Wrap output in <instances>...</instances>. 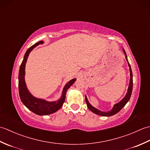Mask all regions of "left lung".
<instances>
[{
  "label": "left lung",
  "mask_w": 150,
  "mask_h": 150,
  "mask_svg": "<svg viewBox=\"0 0 150 150\" xmlns=\"http://www.w3.org/2000/svg\"><path fill=\"white\" fill-rule=\"evenodd\" d=\"M124 54L126 55V59L128 61V59H127V56H126V53L125 52L124 50H123ZM128 66L129 67V71H130V80H129V85L128 87V92H127L126 95L123 99L120 101L119 103H117L116 104L114 105V106L113 108V109L111 110V111H108V112H104V111H101L98 110L96 108H95L94 107H93L89 103V102L88 100V98L86 97V96L85 97V100H86V103L87 104V106L88 108L90 109L92 112H93L94 113L98 115H101V116H106V117H110V116H112L113 115L117 113L119 111L122 109V108L125 106L126 104V103H128L129 101L130 97H131L132 95V89H133V74H132V69H131V66H130V64L128 62Z\"/></svg>",
  "instance_id": "1"
}]
</instances>
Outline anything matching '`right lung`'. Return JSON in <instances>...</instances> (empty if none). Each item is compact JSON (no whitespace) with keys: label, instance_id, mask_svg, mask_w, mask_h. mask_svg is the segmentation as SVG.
<instances>
[{"label":"right lung","instance_id":"right-lung-1","mask_svg":"<svg viewBox=\"0 0 150 150\" xmlns=\"http://www.w3.org/2000/svg\"><path fill=\"white\" fill-rule=\"evenodd\" d=\"M43 44V41L40 40L39 42L35 43L31 46L28 49L26 53H25L24 59L22 60L21 65L20 66L18 73V92L20 95L21 100L22 102L25 106L27 107L30 111H32L34 113L39 115H46L51 113H55L58 110H59L62 107L63 103L65 101V96L66 91L76 81L75 79H73L69 81L68 83L64 88V90L62 93V97L57 101L54 102H47L45 100L40 99L34 97L33 95L30 93L26 88V83L24 81V75H25V66L27 61L28 55H29L31 51L35 47L39 44Z\"/></svg>","mask_w":150,"mask_h":150}]
</instances>
